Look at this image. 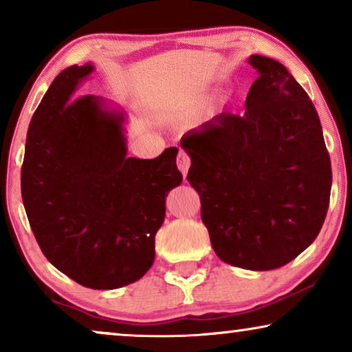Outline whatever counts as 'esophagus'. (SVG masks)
<instances>
[{
    "label": "esophagus",
    "instance_id": "obj_1",
    "mask_svg": "<svg viewBox=\"0 0 352 352\" xmlns=\"http://www.w3.org/2000/svg\"><path fill=\"white\" fill-rule=\"evenodd\" d=\"M189 166H190L189 153L184 152V151H179V153H177V168H179V171L184 176L187 175V170H189Z\"/></svg>",
    "mask_w": 352,
    "mask_h": 352
}]
</instances>
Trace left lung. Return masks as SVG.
Here are the masks:
<instances>
[{"mask_svg": "<svg viewBox=\"0 0 352 352\" xmlns=\"http://www.w3.org/2000/svg\"><path fill=\"white\" fill-rule=\"evenodd\" d=\"M259 72L242 115L223 112L181 139L187 181L224 263L250 271L285 266L319 235L331 165L317 110L280 62L252 56Z\"/></svg>", "mask_w": 352, "mask_h": 352, "instance_id": "obj_1", "label": "left lung"}]
</instances>
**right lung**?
<instances>
[{
	"instance_id": "1",
	"label": "right lung",
	"mask_w": 352,
	"mask_h": 352,
	"mask_svg": "<svg viewBox=\"0 0 352 352\" xmlns=\"http://www.w3.org/2000/svg\"><path fill=\"white\" fill-rule=\"evenodd\" d=\"M93 65L52 81L28 124L21 189L28 223L52 266L80 285L112 290L151 269L165 199L182 182L176 147L126 157L123 115L74 91Z\"/></svg>"
}]
</instances>
